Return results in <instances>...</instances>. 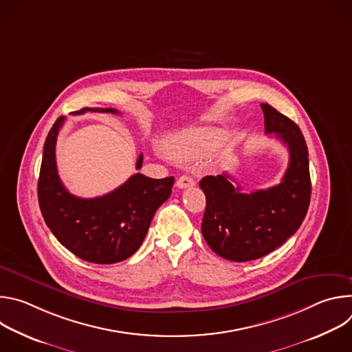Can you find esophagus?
Returning <instances> with one entry per match:
<instances>
[{
  "instance_id": "1",
  "label": "esophagus",
  "mask_w": 352,
  "mask_h": 352,
  "mask_svg": "<svg viewBox=\"0 0 352 352\" xmlns=\"http://www.w3.org/2000/svg\"><path fill=\"white\" fill-rule=\"evenodd\" d=\"M195 185V179L189 175H181L178 179H177V186L184 189V188H190Z\"/></svg>"
}]
</instances>
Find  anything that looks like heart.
Returning <instances> with one entry per match:
<instances>
[{
    "mask_svg": "<svg viewBox=\"0 0 352 352\" xmlns=\"http://www.w3.org/2000/svg\"><path fill=\"white\" fill-rule=\"evenodd\" d=\"M223 140V135L214 129H190L174 136L168 142L173 156L181 160H193L208 155L217 148Z\"/></svg>",
    "mask_w": 352,
    "mask_h": 352,
    "instance_id": "obj_1",
    "label": "heart"
}]
</instances>
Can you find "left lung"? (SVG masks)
<instances>
[{
	"label": "left lung",
	"mask_w": 352,
	"mask_h": 352,
	"mask_svg": "<svg viewBox=\"0 0 352 352\" xmlns=\"http://www.w3.org/2000/svg\"><path fill=\"white\" fill-rule=\"evenodd\" d=\"M266 133L287 144L288 168L276 186L242 193L227 173L200 179L206 195L202 235L214 254L232 262L259 259L283 245L302 224L311 202L308 147L298 125L261 104Z\"/></svg>",
	"instance_id": "left-lung-1"
}]
</instances>
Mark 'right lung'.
I'll return each mask as SVG.
<instances>
[{"instance_id": "1", "label": "right lung", "mask_w": 352, "mask_h": 352, "mask_svg": "<svg viewBox=\"0 0 352 352\" xmlns=\"http://www.w3.org/2000/svg\"><path fill=\"white\" fill-rule=\"evenodd\" d=\"M87 111L120 114L116 109L89 107L75 114ZM64 121L65 117L57 118L43 150L37 195L44 221L79 259L97 265L122 262L142 245L156 210L170 197L175 179H153L138 173L103 196L82 199L69 193L56 163V143ZM142 163L143 155L138 157V170Z\"/></svg>"}]
</instances>
